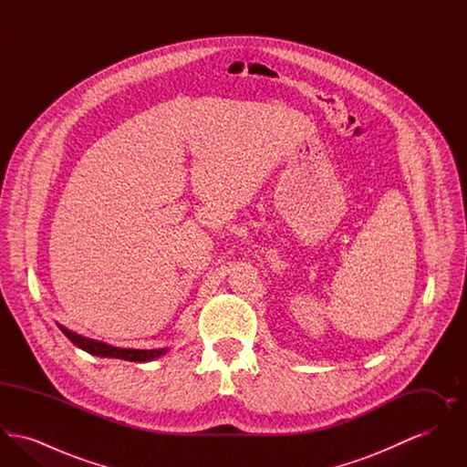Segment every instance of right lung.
Returning <instances> with one entry per match:
<instances>
[{
    "label": "right lung",
    "instance_id": "1",
    "mask_svg": "<svg viewBox=\"0 0 467 467\" xmlns=\"http://www.w3.org/2000/svg\"><path fill=\"white\" fill-rule=\"evenodd\" d=\"M59 329L65 333L67 339L82 348L84 352L98 357H110V358H122V360H131V362H149L154 360L157 357L164 356L168 352V348H154V350H136V348H119V347H111L109 343L98 341V339H90L86 336L73 333L67 327L59 326Z\"/></svg>",
    "mask_w": 467,
    "mask_h": 467
}]
</instances>
